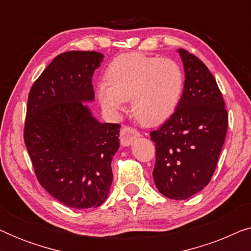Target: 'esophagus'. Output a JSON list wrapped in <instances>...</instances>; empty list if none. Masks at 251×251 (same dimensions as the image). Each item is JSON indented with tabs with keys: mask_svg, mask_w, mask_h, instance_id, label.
Masks as SVG:
<instances>
[{
	"mask_svg": "<svg viewBox=\"0 0 251 251\" xmlns=\"http://www.w3.org/2000/svg\"><path fill=\"white\" fill-rule=\"evenodd\" d=\"M140 133L131 126H123L120 131V138H121L122 146H129L133 142V139L138 138Z\"/></svg>",
	"mask_w": 251,
	"mask_h": 251,
	"instance_id": "esophagus-1",
	"label": "esophagus"
}]
</instances>
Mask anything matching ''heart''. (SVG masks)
<instances>
[{
	"label": "heart",
	"instance_id": "obj_1",
	"mask_svg": "<svg viewBox=\"0 0 251 251\" xmlns=\"http://www.w3.org/2000/svg\"><path fill=\"white\" fill-rule=\"evenodd\" d=\"M106 77L97 88L102 108L116 114L131 99L133 115L146 126L160 125L174 114L185 84L183 70L177 61L139 52L114 58Z\"/></svg>",
	"mask_w": 251,
	"mask_h": 251
}]
</instances>
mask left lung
Instances as JSON below:
<instances>
[{"label":"left lung","instance_id":"left-lung-1","mask_svg":"<svg viewBox=\"0 0 251 251\" xmlns=\"http://www.w3.org/2000/svg\"><path fill=\"white\" fill-rule=\"evenodd\" d=\"M185 71L184 91L174 114L151 132L155 143L153 178L164 197L185 200L210 181L224 145L228 115L208 67L178 49Z\"/></svg>","mask_w":251,"mask_h":251}]
</instances>
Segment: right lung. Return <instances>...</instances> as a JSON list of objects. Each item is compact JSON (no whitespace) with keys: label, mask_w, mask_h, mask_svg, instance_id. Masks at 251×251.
<instances>
[{"label":"right lung","mask_w":251,"mask_h":251,"mask_svg":"<svg viewBox=\"0 0 251 251\" xmlns=\"http://www.w3.org/2000/svg\"><path fill=\"white\" fill-rule=\"evenodd\" d=\"M104 54L68 51L51 61L28 95L24 140L39 183L67 207L96 208L111 188L120 125L100 123L83 102Z\"/></svg>","instance_id":"1"}]
</instances>
